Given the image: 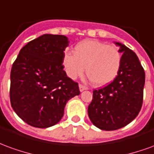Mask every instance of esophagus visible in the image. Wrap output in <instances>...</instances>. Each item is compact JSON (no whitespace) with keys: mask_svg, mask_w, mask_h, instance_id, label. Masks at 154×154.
I'll list each match as a JSON object with an SVG mask.
<instances>
[{"mask_svg":"<svg viewBox=\"0 0 154 154\" xmlns=\"http://www.w3.org/2000/svg\"><path fill=\"white\" fill-rule=\"evenodd\" d=\"M87 89H88V88H87L86 86L82 85V84H80V85H79V90H80V91H83L87 90Z\"/></svg>","mask_w":154,"mask_h":154,"instance_id":"obj_1","label":"esophagus"}]
</instances>
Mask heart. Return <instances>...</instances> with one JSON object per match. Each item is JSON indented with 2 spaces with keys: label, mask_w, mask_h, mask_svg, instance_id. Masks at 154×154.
<instances>
[{
  "label": "heart",
  "mask_w": 154,
  "mask_h": 154,
  "mask_svg": "<svg viewBox=\"0 0 154 154\" xmlns=\"http://www.w3.org/2000/svg\"><path fill=\"white\" fill-rule=\"evenodd\" d=\"M121 54L113 45L97 40H85L74 48V54H66L63 65L67 75L72 79L86 74L97 87L111 82L119 73Z\"/></svg>",
  "instance_id": "heart-1"
}]
</instances>
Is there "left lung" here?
I'll list each match as a JSON object with an SVG mask.
<instances>
[{"mask_svg": "<svg viewBox=\"0 0 154 154\" xmlns=\"http://www.w3.org/2000/svg\"><path fill=\"white\" fill-rule=\"evenodd\" d=\"M122 53L119 73L106 87L93 91L88 116L102 130H116L127 125L141 110L145 72L134 52L119 42Z\"/></svg>", "mask_w": 154, "mask_h": 154, "instance_id": "left-lung-1", "label": "left lung"}]
</instances>
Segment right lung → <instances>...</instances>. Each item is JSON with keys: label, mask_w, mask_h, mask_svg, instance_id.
Segmentation results:
<instances>
[{"label": "right lung", "mask_w": 154, "mask_h": 154, "mask_svg": "<svg viewBox=\"0 0 154 154\" xmlns=\"http://www.w3.org/2000/svg\"><path fill=\"white\" fill-rule=\"evenodd\" d=\"M68 43L64 35H41L22 48L12 65L11 104L29 125L44 129L57 124L67 101L80 94L78 83L63 70Z\"/></svg>", "instance_id": "obj_1"}]
</instances>
